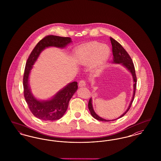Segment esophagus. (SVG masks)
I'll list each match as a JSON object with an SVG mask.
<instances>
[{"label": "esophagus", "instance_id": "esophagus-1", "mask_svg": "<svg viewBox=\"0 0 161 161\" xmlns=\"http://www.w3.org/2000/svg\"><path fill=\"white\" fill-rule=\"evenodd\" d=\"M78 85H79L80 87H84V86H86V81L83 80L80 81Z\"/></svg>", "mask_w": 161, "mask_h": 161}]
</instances>
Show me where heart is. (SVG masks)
I'll use <instances>...</instances> for the list:
<instances>
[{
    "mask_svg": "<svg viewBox=\"0 0 161 161\" xmlns=\"http://www.w3.org/2000/svg\"><path fill=\"white\" fill-rule=\"evenodd\" d=\"M110 53V49L106 45L92 42L78 48L75 55L78 63L88 65L92 62V68H97L102 66L106 62Z\"/></svg>",
    "mask_w": 161,
    "mask_h": 161,
    "instance_id": "b5f03b06",
    "label": "heart"
}]
</instances>
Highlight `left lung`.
Returning <instances> with one entry per match:
<instances>
[{
  "mask_svg": "<svg viewBox=\"0 0 161 161\" xmlns=\"http://www.w3.org/2000/svg\"><path fill=\"white\" fill-rule=\"evenodd\" d=\"M110 39L111 43H112V53H113V55H114V60H113L112 63L123 64L124 67H125L131 72L133 78V81H134L133 95V97H132L131 101L130 102V105L128 107V108L127 109V110L123 114V115L120 116L118 118H117V119H119V118L123 117L124 115H125L126 113L129 110L130 107L131 106L132 103L134 100L135 95V91H136V87L137 78H136V72H135L134 64L133 63V61H132L129 54L127 53V52L125 50V49L123 47L122 45L119 43H118L116 40H115L114 38L110 37ZM88 107H89V111L91 112V114L92 115V116L95 119H96L97 120H99V121H107H107H112V120L110 121V120L104 119L100 117L98 115L96 114V113L93 110V106H92V98H91L89 101ZM114 120H115V119H114L112 121H114Z\"/></svg>",
  "mask_w": 161,
  "mask_h": 161,
  "instance_id": "8db88e82",
  "label": "left lung"
}]
</instances>
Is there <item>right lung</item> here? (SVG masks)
<instances>
[{"label":"right lung","instance_id":"add662e5","mask_svg":"<svg viewBox=\"0 0 161 161\" xmlns=\"http://www.w3.org/2000/svg\"><path fill=\"white\" fill-rule=\"evenodd\" d=\"M71 42L70 37L47 36L34 47L27 60L23 74L24 97L31 113L40 119L55 121L60 119L67 110L69 101L76 92L78 85L76 81L70 83L58 92L51 100L39 101L31 93L28 84L30 70L41 52L46 47L49 46L64 47Z\"/></svg>","mask_w":161,"mask_h":161}]
</instances>
